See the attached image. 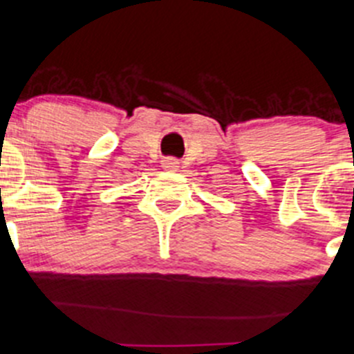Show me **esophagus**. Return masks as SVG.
Masks as SVG:
<instances>
[{
    "label": "esophagus",
    "instance_id": "esophagus-1",
    "mask_svg": "<svg viewBox=\"0 0 354 354\" xmlns=\"http://www.w3.org/2000/svg\"><path fill=\"white\" fill-rule=\"evenodd\" d=\"M162 164H164V169H167V171H176L178 167H180V162L173 157L166 158V160L162 162Z\"/></svg>",
    "mask_w": 354,
    "mask_h": 354
}]
</instances>
